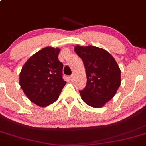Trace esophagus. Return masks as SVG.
<instances>
[{
	"instance_id": "obj_1",
	"label": "esophagus",
	"mask_w": 146,
	"mask_h": 146,
	"mask_svg": "<svg viewBox=\"0 0 146 146\" xmlns=\"http://www.w3.org/2000/svg\"><path fill=\"white\" fill-rule=\"evenodd\" d=\"M74 76H73V75H72V76H70V77H69V79H70V81H73V80H74Z\"/></svg>"
}]
</instances>
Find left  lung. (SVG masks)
I'll use <instances>...</instances> for the list:
<instances>
[{
  "label": "left lung",
  "instance_id": "1",
  "mask_svg": "<svg viewBox=\"0 0 146 146\" xmlns=\"http://www.w3.org/2000/svg\"><path fill=\"white\" fill-rule=\"evenodd\" d=\"M74 50L83 61L87 76L86 87L79 91L81 98L93 108H101L120 86V68L114 57L100 47L78 45Z\"/></svg>",
  "mask_w": 146,
  "mask_h": 146
}]
</instances>
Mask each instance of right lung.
<instances>
[{
    "instance_id": "obj_1",
    "label": "right lung",
    "mask_w": 146,
    "mask_h": 146,
    "mask_svg": "<svg viewBox=\"0 0 146 146\" xmlns=\"http://www.w3.org/2000/svg\"><path fill=\"white\" fill-rule=\"evenodd\" d=\"M61 50L47 47L32 55L19 73V85L29 99L40 107L56 101L66 82L62 78Z\"/></svg>"
}]
</instances>
